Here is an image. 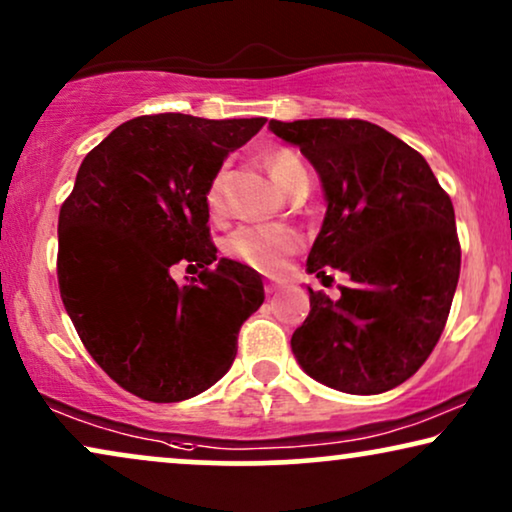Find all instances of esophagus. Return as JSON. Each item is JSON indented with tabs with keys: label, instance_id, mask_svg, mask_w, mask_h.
<instances>
[{
	"label": "esophagus",
	"instance_id": "1",
	"mask_svg": "<svg viewBox=\"0 0 512 512\" xmlns=\"http://www.w3.org/2000/svg\"><path fill=\"white\" fill-rule=\"evenodd\" d=\"M278 288H281V285H278L276 281H269V283H267V292H276Z\"/></svg>",
	"mask_w": 512,
	"mask_h": 512
}]
</instances>
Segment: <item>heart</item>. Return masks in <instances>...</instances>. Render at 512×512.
Masks as SVG:
<instances>
[{"label": "heart", "instance_id": "b5f03b06", "mask_svg": "<svg viewBox=\"0 0 512 512\" xmlns=\"http://www.w3.org/2000/svg\"><path fill=\"white\" fill-rule=\"evenodd\" d=\"M269 173L281 185L285 192H297V189L309 187V173L302 159L288 147L276 149L267 159ZM206 206L210 213H220L222 210V175H215L213 182L208 185ZM302 238L295 229L285 227V224H243L234 234L227 238V255L234 260L250 264V267L274 271L281 267L285 257L299 250Z\"/></svg>", "mask_w": 512, "mask_h": 512}]
</instances>
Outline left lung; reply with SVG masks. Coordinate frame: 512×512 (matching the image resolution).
<instances>
[{"instance_id":"obj_1","label":"left lung","mask_w":512,"mask_h":512,"mask_svg":"<svg viewBox=\"0 0 512 512\" xmlns=\"http://www.w3.org/2000/svg\"><path fill=\"white\" fill-rule=\"evenodd\" d=\"M297 145L327 210L306 271L351 278L342 297L309 288L311 311L290 339L302 370L353 395L412 377L445 330L461 271L454 206L417 149L363 119L269 121Z\"/></svg>"}]
</instances>
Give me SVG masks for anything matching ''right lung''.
I'll use <instances>...</instances> for the list:
<instances>
[{
  "instance_id": "right-lung-1",
  "label": "right lung",
  "mask_w": 512,
  "mask_h": 512,
  "mask_svg": "<svg viewBox=\"0 0 512 512\" xmlns=\"http://www.w3.org/2000/svg\"><path fill=\"white\" fill-rule=\"evenodd\" d=\"M262 126L175 112L126 121L86 154L60 208L67 316L95 363L142 400L180 403L220 381L264 302L255 269L217 260L206 206L222 161ZM177 266L202 271L177 284Z\"/></svg>"
}]
</instances>
